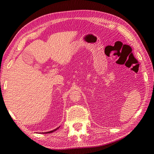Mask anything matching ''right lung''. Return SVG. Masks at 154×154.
Instances as JSON below:
<instances>
[{
    "instance_id": "obj_1",
    "label": "right lung",
    "mask_w": 154,
    "mask_h": 154,
    "mask_svg": "<svg viewBox=\"0 0 154 154\" xmlns=\"http://www.w3.org/2000/svg\"><path fill=\"white\" fill-rule=\"evenodd\" d=\"M60 128V126L59 127V128H57V129H54V130H53V131H49V132H42V133L43 134H48V133H51V132H54V131H57L58 129H59ZM39 133H41V132H39Z\"/></svg>"
}]
</instances>
